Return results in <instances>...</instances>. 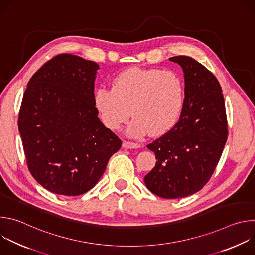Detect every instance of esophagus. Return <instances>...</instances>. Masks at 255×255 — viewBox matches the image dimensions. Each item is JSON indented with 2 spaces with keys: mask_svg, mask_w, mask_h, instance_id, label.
Instances as JSON below:
<instances>
[{
  "mask_svg": "<svg viewBox=\"0 0 255 255\" xmlns=\"http://www.w3.org/2000/svg\"><path fill=\"white\" fill-rule=\"evenodd\" d=\"M122 146L123 148H127V149H137L140 147V145L138 143H134L130 141H123Z\"/></svg>",
  "mask_w": 255,
  "mask_h": 255,
  "instance_id": "1",
  "label": "esophagus"
}]
</instances>
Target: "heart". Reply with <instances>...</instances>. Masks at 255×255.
<instances>
[{
  "mask_svg": "<svg viewBox=\"0 0 255 255\" xmlns=\"http://www.w3.org/2000/svg\"><path fill=\"white\" fill-rule=\"evenodd\" d=\"M185 103V85L173 71L131 67L121 71L111 88L95 94V105L105 126L118 130L130 117L132 137L163 135L177 122Z\"/></svg>",
  "mask_w": 255,
  "mask_h": 255,
  "instance_id": "heart-1",
  "label": "heart"
}]
</instances>
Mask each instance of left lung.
<instances>
[{
  "label": "left lung",
  "mask_w": 255,
  "mask_h": 255,
  "mask_svg": "<svg viewBox=\"0 0 255 255\" xmlns=\"http://www.w3.org/2000/svg\"><path fill=\"white\" fill-rule=\"evenodd\" d=\"M184 71L185 103L175 125L147 145L157 159L144 177L147 189L164 199L199 192L212 176L227 141L225 102L219 82L189 56H174Z\"/></svg>",
  "instance_id": "left-lung-1"
}]
</instances>
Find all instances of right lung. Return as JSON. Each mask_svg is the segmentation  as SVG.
<instances>
[{
	"label": "right lung",
	"instance_id": "right-lung-1",
	"mask_svg": "<svg viewBox=\"0 0 255 255\" xmlns=\"http://www.w3.org/2000/svg\"><path fill=\"white\" fill-rule=\"evenodd\" d=\"M100 66L60 54L35 72L18 126L28 168L44 189L79 196L93 189L122 141L102 123L95 105Z\"/></svg>",
	"mask_w": 255,
	"mask_h": 255
}]
</instances>
